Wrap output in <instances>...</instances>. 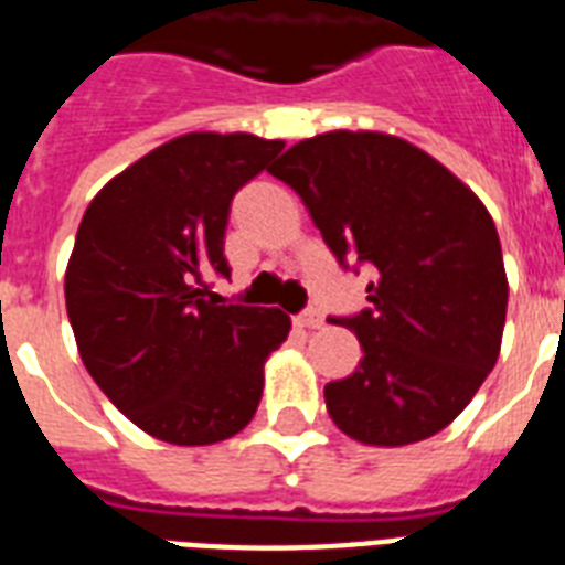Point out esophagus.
<instances>
[{
    "mask_svg": "<svg viewBox=\"0 0 565 565\" xmlns=\"http://www.w3.org/2000/svg\"><path fill=\"white\" fill-rule=\"evenodd\" d=\"M297 327L303 329H320L323 327V315H320L318 309H306L300 318H297Z\"/></svg>",
    "mask_w": 565,
    "mask_h": 565,
    "instance_id": "esophagus-1",
    "label": "esophagus"
}]
</instances>
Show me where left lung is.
I'll return each mask as SVG.
<instances>
[{
  "mask_svg": "<svg viewBox=\"0 0 565 565\" xmlns=\"http://www.w3.org/2000/svg\"><path fill=\"white\" fill-rule=\"evenodd\" d=\"M268 171L300 195L347 270H373L367 309L332 318L364 359L323 387L329 417L367 446L437 435L502 347L508 277L490 212L435 157L373 130L303 139Z\"/></svg>",
  "mask_w": 565,
  "mask_h": 565,
  "instance_id": "8db88e82",
  "label": "left lung"
}]
</instances>
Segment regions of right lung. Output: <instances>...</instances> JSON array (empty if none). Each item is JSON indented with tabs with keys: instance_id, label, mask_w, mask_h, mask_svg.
Wrapping results in <instances>:
<instances>
[{
	"instance_id": "1",
	"label": "right lung",
	"mask_w": 565,
	"mask_h": 565,
	"mask_svg": "<svg viewBox=\"0 0 565 565\" xmlns=\"http://www.w3.org/2000/svg\"><path fill=\"white\" fill-rule=\"evenodd\" d=\"M282 139L186 134L154 148L93 198L66 265V311L104 396L157 440L210 446L254 419L265 359L286 311L221 303L224 230L247 180Z\"/></svg>"
}]
</instances>
